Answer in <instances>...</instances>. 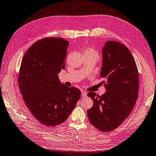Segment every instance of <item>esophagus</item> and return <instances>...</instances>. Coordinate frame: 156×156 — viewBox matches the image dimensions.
I'll return each mask as SVG.
<instances>
[{"label":"esophagus","mask_w":156,"mask_h":156,"mask_svg":"<svg viewBox=\"0 0 156 156\" xmlns=\"http://www.w3.org/2000/svg\"><path fill=\"white\" fill-rule=\"evenodd\" d=\"M86 95H87V93H86V91H83V92L81 93V96H82V97H86Z\"/></svg>","instance_id":"34e87169"}]
</instances>
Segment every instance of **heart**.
<instances>
[{"mask_svg": "<svg viewBox=\"0 0 156 156\" xmlns=\"http://www.w3.org/2000/svg\"><path fill=\"white\" fill-rule=\"evenodd\" d=\"M84 54H89V55H95L98 58V52L96 51L95 49H94L93 48L91 47H88L86 48L84 50Z\"/></svg>", "mask_w": 156, "mask_h": 156, "instance_id": "heart-1", "label": "heart"}]
</instances>
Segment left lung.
Segmentation results:
<instances>
[{
  "label": "left lung",
  "mask_w": 156,
  "mask_h": 156,
  "mask_svg": "<svg viewBox=\"0 0 156 156\" xmlns=\"http://www.w3.org/2000/svg\"><path fill=\"white\" fill-rule=\"evenodd\" d=\"M100 76L106 79L104 83L106 91L101 96L94 92L88 93L93 105L87 114L95 127L109 132L129 116L138 97V68L129 50L122 43L105 42Z\"/></svg>",
  "instance_id": "left-lung-1"
}]
</instances>
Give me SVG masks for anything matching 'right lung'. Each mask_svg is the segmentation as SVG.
<instances>
[{"label": "right lung", "instance_id": "add662e5", "mask_svg": "<svg viewBox=\"0 0 156 156\" xmlns=\"http://www.w3.org/2000/svg\"><path fill=\"white\" fill-rule=\"evenodd\" d=\"M68 41L45 38L25 53L18 73L24 102L37 120L46 126L63 123L76 107L80 91L61 84L58 73L65 68Z\"/></svg>", "mask_w": 156, "mask_h": 156}]
</instances>
